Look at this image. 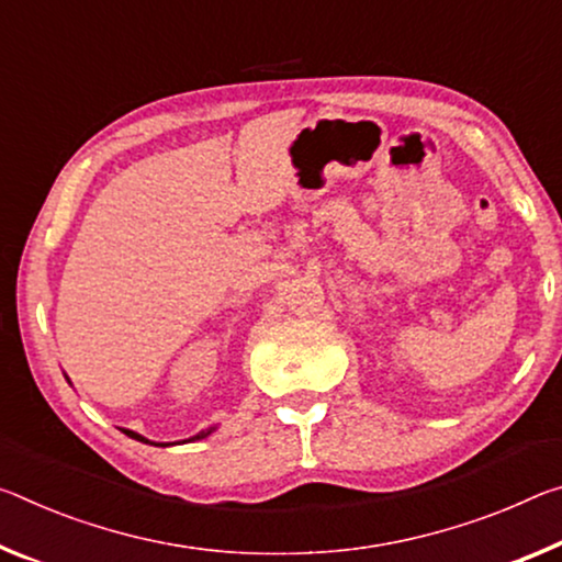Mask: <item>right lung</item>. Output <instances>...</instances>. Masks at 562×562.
Instances as JSON below:
<instances>
[{
	"label": "right lung",
	"instance_id": "1",
	"mask_svg": "<svg viewBox=\"0 0 562 562\" xmlns=\"http://www.w3.org/2000/svg\"><path fill=\"white\" fill-rule=\"evenodd\" d=\"M212 430H215V427H210V430H202V432H198V435H194V438H190V440H184V442H192V440H202V438H207V435H210ZM122 432H124V435H130V438H132V440L147 442V445H165V442H149L147 438H142V435H139V432H135V430H124V427H122Z\"/></svg>",
	"mask_w": 562,
	"mask_h": 562
}]
</instances>
